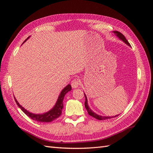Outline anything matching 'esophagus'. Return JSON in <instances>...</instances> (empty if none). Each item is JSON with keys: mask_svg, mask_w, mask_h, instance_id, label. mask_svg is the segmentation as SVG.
Listing matches in <instances>:
<instances>
[{"mask_svg": "<svg viewBox=\"0 0 153 153\" xmlns=\"http://www.w3.org/2000/svg\"><path fill=\"white\" fill-rule=\"evenodd\" d=\"M80 85V81L78 79H76V78H75V79H74L72 80L71 82V86L73 88H77L78 87V86Z\"/></svg>", "mask_w": 153, "mask_h": 153, "instance_id": "obj_1", "label": "esophagus"}]
</instances>
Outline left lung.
Returning <instances> with one entry per match:
<instances>
[{
	"instance_id": "1",
	"label": "left lung",
	"mask_w": 153,
	"mask_h": 153,
	"mask_svg": "<svg viewBox=\"0 0 153 153\" xmlns=\"http://www.w3.org/2000/svg\"><path fill=\"white\" fill-rule=\"evenodd\" d=\"M113 32H114V33L115 34V36H116L120 40L123 41L124 43H126L127 45L129 46V47H131L130 44L129 43V42L127 41V39H126V38H125L123 34H121V32H118V31H115H115H113ZM84 95H85V103H84L85 107V108H86V110H87V111L88 114H89L91 115V116L94 117V118L96 119L100 120V121H103V120H105V119H111V118L115 117H117V116H118V115H115V116H102V115H98V114H96V113L94 112V111H92V110L90 108L89 105H88L87 98V96H86V95H85V93H84Z\"/></svg>"
}]
</instances>
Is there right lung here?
Returning <instances> with one entry per match:
<instances>
[{"label": "right lung", "instance_id": "right-lung-1", "mask_svg": "<svg viewBox=\"0 0 153 153\" xmlns=\"http://www.w3.org/2000/svg\"><path fill=\"white\" fill-rule=\"evenodd\" d=\"M29 38L30 36L28 37V38L25 40L24 43H25ZM71 90V85L68 84V85H66L61 91V93H60L58 97L56 103H55V105L53 106V108H51L50 110H48V112L43 113V114H34V113H32L29 112V111L26 110L25 108L23 107L22 105H20V104L18 103V101L15 98V96H14V98H15V100L16 101L17 105L18 106V107H19L23 112H24L27 116L29 117L31 119L39 123H50L54 121V120L58 118L60 115H61L62 110L64 107L63 100L64 98V96H65V95L67 94V92L70 91Z\"/></svg>", "mask_w": 153, "mask_h": 153}]
</instances>
